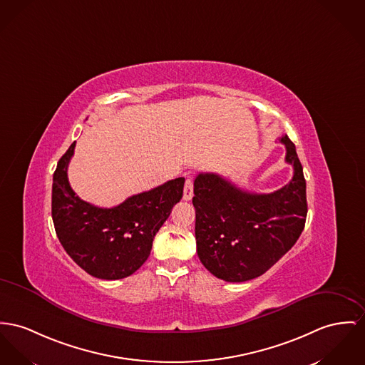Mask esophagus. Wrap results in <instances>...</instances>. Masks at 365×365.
<instances>
[{"mask_svg":"<svg viewBox=\"0 0 365 365\" xmlns=\"http://www.w3.org/2000/svg\"><path fill=\"white\" fill-rule=\"evenodd\" d=\"M192 196H194V181H192V178H187L182 197H184V200H191Z\"/></svg>","mask_w":365,"mask_h":365,"instance_id":"obj_1","label":"esophagus"}]
</instances>
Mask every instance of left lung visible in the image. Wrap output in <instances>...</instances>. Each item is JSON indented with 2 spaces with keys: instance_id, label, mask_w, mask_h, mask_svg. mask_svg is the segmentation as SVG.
Here are the masks:
<instances>
[{
  "instance_id": "1",
  "label": "left lung",
  "mask_w": 365,
  "mask_h": 365,
  "mask_svg": "<svg viewBox=\"0 0 365 365\" xmlns=\"http://www.w3.org/2000/svg\"><path fill=\"white\" fill-rule=\"evenodd\" d=\"M285 160L291 181L271 194L243 191L215 173L195 178V238L202 264L227 282L264 274L299 240L307 216L306 180L288 135Z\"/></svg>"
}]
</instances>
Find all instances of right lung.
<instances>
[{
  "mask_svg": "<svg viewBox=\"0 0 365 365\" xmlns=\"http://www.w3.org/2000/svg\"><path fill=\"white\" fill-rule=\"evenodd\" d=\"M74 146L76 143L59 159L52 178V220L58 240L90 275L122 279L145 263L156 232L182 197L185 178L133 195L110 209L98 207L71 188L68 166Z\"/></svg>",
  "mask_w": 365,
  "mask_h": 365,
  "instance_id": "right-lung-1",
  "label": "right lung"
}]
</instances>
